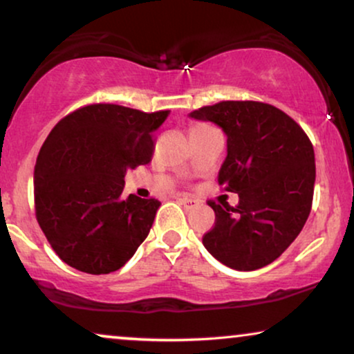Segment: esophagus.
Here are the masks:
<instances>
[{
    "label": "esophagus",
    "instance_id": "34e87169",
    "mask_svg": "<svg viewBox=\"0 0 354 354\" xmlns=\"http://www.w3.org/2000/svg\"><path fill=\"white\" fill-rule=\"evenodd\" d=\"M178 201L182 203V206L185 207V209H195V207L200 206V203H198L196 200H193V198L183 196V198H180V200H178Z\"/></svg>",
    "mask_w": 354,
    "mask_h": 354
}]
</instances>
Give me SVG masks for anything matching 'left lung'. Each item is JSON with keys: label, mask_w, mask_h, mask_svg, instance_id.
<instances>
[{"label": "left lung", "mask_w": 354, "mask_h": 354, "mask_svg": "<svg viewBox=\"0 0 354 354\" xmlns=\"http://www.w3.org/2000/svg\"><path fill=\"white\" fill-rule=\"evenodd\" d=\"M188 118L225 133L219 183L240 198L236 207L209 201L216 225L203 245L230 269L264 268L293 243L311 212L316 161L308 135L283 111L258 101H222Z\"/></svg>", "instance_id": "8db88e82"}]
</instances>
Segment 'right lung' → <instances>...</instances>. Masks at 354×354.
<instances>
[{"instance_id": "add662e5", "label": "right lung", "mask_w": 354, "mask_h": 354, "mask_svg": "<svg viewBox=\"0 0 354 354\" xmlns=\"http://www.w3.org/2000/svg\"><path fill=\"white\" fill-rule=\"evenodd\" d=\"M167 115L90 104L66 115L48 135L33 172L37 221L71 268L114 272L148 236L161 203L124 198V177L151 161V137Z\"/></svg>"}]
</instances>
